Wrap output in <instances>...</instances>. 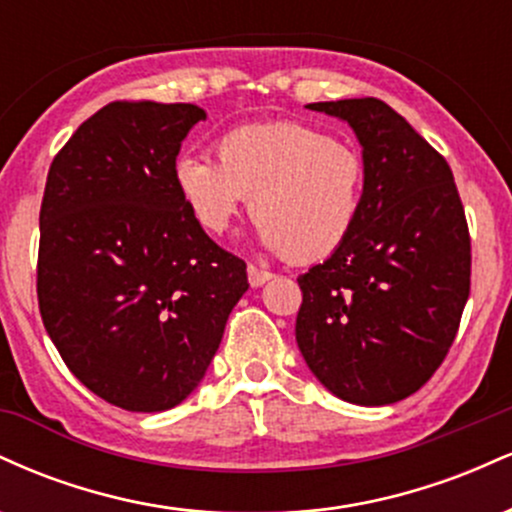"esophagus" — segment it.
<instances>
[{
	"label": "esophagus",
	"instance_id": "esophagus-1",
	"mask_svg": "<svg viewBox=\"0 0 512 512\" xmlns=\"http://www.w3.org/2000/svg\"><path fill=\"white\" fill-rule=\"evenodd\" d=\"M248 279H250L252 289H257V286L267 284L269 279H274V274L267 272V269H260V267H255V264H250V267H248Z\"/></svg>",
	"mask_w": 512,
	"mask_h": 512
}]
</instances>
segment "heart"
I'll return each instance as SVG.
<instances>
[{
	"mask_svg": "<svg viewBox=\"0 0 512 512\" xmlns=\"http://www.w3.org/2000/svg\"><path fill=\"white\" fill-rule=\"evenodd\" d=\"M216 158L180 156L173 168L204 231H226L250 197L257 236L289 262L325 260L354 233L366 195V161L354 144L279 120L228 129Z\"/></svg>",
	"mask_w": 512,
	"mask_h": 512,
	"instance_id": "b5f03b06",
	"label": "heart"
}]
</instances>
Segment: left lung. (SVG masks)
Returning <instances> with one entry per match:
<instances>
[{
    "label": "left lung",
    "mask_w": 512,
    "mask_h": 512,
    "mask_svg": "<svg viewBox=\"0 0 512 512\" xmlns=\"http://www.w3.org/2000/svg\"><path fill=\"white\" fill-rule=\"evenodd\" d=\"M349 122L366 195L346 243L298 276V349L332 395L383 407L414 395L455 342L472 240L443 156L378 98L310 103Z\"/></svg>",
    "instance_id": "left-lung-1"
}]
</instances>
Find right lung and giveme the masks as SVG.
Listing matches in <instances>:
<instances>
[{
  "label": "right lung",
  "instance_id": "add662e5",
  "mask_svg": "<svg viewBox=\"0 0 512 512\" xmlns=\"http://www.w3.org/2000/svg\"><path fill=\"white\" fill-rule=\"evenodd\" d=\"M204 117L192 103H108L45 182L40 317L76 378L127 411L173 409L195 390L250 286L175 185L182 139Z\"/></svg>",
  "mask_w": 512,
  "mask_h": 512
}]
</instances>
